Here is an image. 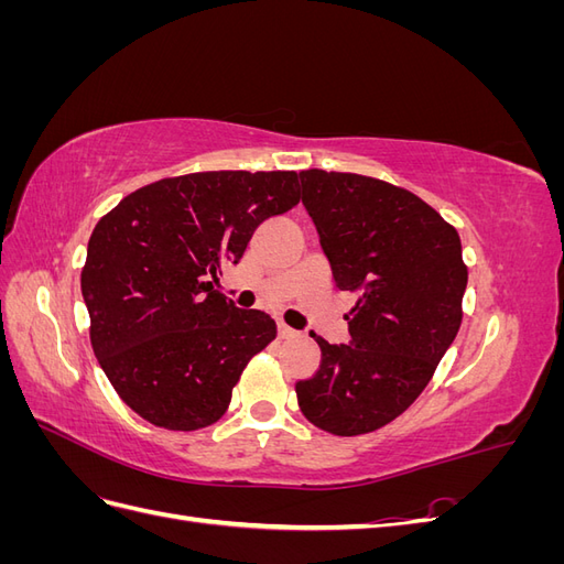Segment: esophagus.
Instances as JSON below:
<instances>
[{
    "mask_svg": "<svg viewBox=\"0 0 564 564\" xmlns=\"http://www.w3.org/2000/svg\"><path fill=\"white\" fill-rule=\"evenodd\" d=\"M278 329H280V338H294V336H299V332L292 329V327H286L284 322L278 324Z\"/></svg>",
    "mask_w": 564,
    "mask_h": 564,
    "instance_id": "34e87169",
    "label": "esophagus"
}]
</instances>
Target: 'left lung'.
<instances>
[{
	"mask_svg": "<svg viewBox=\"0 0 564 564\" xmlns=\"http://www.w3.org/2000/svg\"><path fill=\"white\" fill-rule=\"evenodd\" d=\"M299 178L334 282L357 296L348 344L311 332L322 362L296 383L299 406L327 433H371L421 395L454 344L468 284L460 240L433 207L386 181L322 169Z\"/></svg>",
	"mask_w": 564,
	"mask_h": 564,
	"instance_id": "1",
	"label": "left lung"
}]
</instances>
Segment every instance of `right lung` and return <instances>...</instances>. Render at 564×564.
<instances>
[{
	"label": "right lung",
	"instance_id": "right-lung-1",
	"mask_svg": "<svg viewBox=\"0 0 564 564\" xmlns=\"http://www.w3.org/2000/svg\"><path fill=\"white\" fill-rule=\"evenodd\" d=\"M294 172H202L150 183L98 220L82 270L91 346L117 395L166 431L226 414L256 352L278 336L263 311L214 289L265 218L296 207Z\"/></svg>",
	"mask_w": 564,
	"mask_h": 564
}]
</instances>
